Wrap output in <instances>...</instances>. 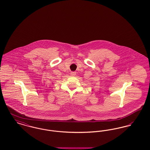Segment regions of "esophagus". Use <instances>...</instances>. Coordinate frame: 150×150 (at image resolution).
<instances>
[{
    "label": "esophagus",
    "mask_w": 150,
    "mask_h": 150,
    "mask_svg": "<svg viewBox=\"0 0 150 150\" xmlns=\"http://www.w3.org/2000/svg\"><path fill=\"white\" fill-rule=\"evenodd\" d=\"M76 74V72H71L70 73V75H71V76H75Z\"/></svg>",
    "instance_id": "1"
}]
</instances>
